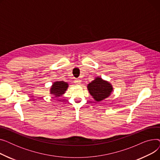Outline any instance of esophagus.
Segmentation results:
<instances>
[{"label":"esophagus","instance_id":"34e87169","mask_svg":"<svg viewBox=\"0 0 160 160\" xmlns=\"http://www.w3.org/2000/svg\"><path fill=\"white\" fill-rule=\"evenodd\" d=\"M74 83H75V84H77V85H81V81H80V80H79V79L75 80Z\"/></svg>","mask_w":160,"mask_h":160}]
</instances>
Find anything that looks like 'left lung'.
<instances>
[{
	"instance_id": "1",
	"label": "left lung",
	"mask_w": 160,
	"mask_h": 160,
	"mask_svg": "<svg viewBox=\"0 0 160 160\" xmlns=\"http://www.w3.org/2000/svg\"><path fill=\"white\" fill-rule=\"evenodd\" d=\"M87 88L90 95L98 102L110 97L113 91L112 83L100 77H95L88 83Z\"/></svg>"
}]
</instances>
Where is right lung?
Here are the masks:
<instances>
[{
    "label": "right lung",
    "instance_id": "add662e5",
    "mask_svg": "<svg viewBox=\"0 0 160 160\" xmlns=\"http://www.w3.org/2000/svg\"><path fill=\"white\" fill-rule=\"evenodd\" d=\"M69 88V83L64 81L54 82L50 88V94L55 97H60L65 94V91Z\"/></svg>",
    "mask_w": 160,
    "mask_h": 160
}]
</instances>
